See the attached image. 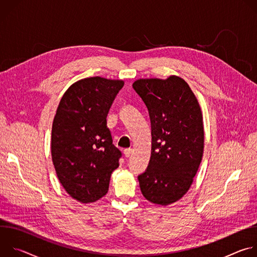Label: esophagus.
Masks as SVG:
<instances>
[{
	"mask_svg": "<svg viewBox=\"0 0 257 257\" xmlns=\"http://www.w3.org/2000/svg\"><path fill=\"white\" fill-rule=\"evenodd\" d=\"M132 153H133V151H132L131 149H127V150L124 151V156H125L126 158H130V156L132 155Z\"/></svg>",
	"mask_w": 257,
	"mask_h": 257,
	"instance_id": "1",
	"label": "esophagus"
}]
</instances>
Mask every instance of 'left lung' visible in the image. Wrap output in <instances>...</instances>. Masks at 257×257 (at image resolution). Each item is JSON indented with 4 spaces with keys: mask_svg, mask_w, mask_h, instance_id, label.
<instances>
[{
    "mask_svg": "<svg viewBox=\"0 0 257 257\" xmlns=\"http://www.w3.org/2000/svg\"><path fill=\"white\" fill-rule=\"evenodd\" d=\"M132 86L148 107L152 125V156L138 176L140 190L149 201L168 205L186 194L201 163V108L187 82L175 75L138 79Z\"/></svg>",
    "mask_w": 257,
    "mask_h": 257,
    "instance_id": "1",
    "label": "left lung"
}]
</instances>
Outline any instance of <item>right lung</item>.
Returning <instances> with one entry per match:
<instances>
[{"instance_id": "right-lung-1", "label": "right lung", "mask_w": 257, "mask_h": 257, "mask_svg": "<svg viewBox=\"0 0 257 257\" xmlns=\"http://www.w3.org/2000/svg\"><path fill=\"white\" fill-rule=\"evenodd\" d=\"M123 80L99 76L73 83L64 93L52 127V160L66 192L82 203L108 190L121 152L113 144L106 116Z\"/></svg>"}]
</instances>
